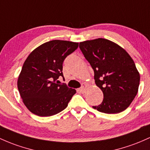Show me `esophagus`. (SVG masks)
<instances>
[{
  "mask_svg": "<svg viewBox=\"0 0 150 150\" xmlns=\"http://www.w3.org/2000/svg\"><path fill=\"white\" fill-rule=\"evenodd\" d=\"M87 87H88V85H87V84L83 83V85H82L81 88L79 89V91H80V93H85V90H86V89H87Z\"/></svg>",
  "mask_w": 150,
  "mask_h": 150,
  "instance_id": "obj_1",
  "label": "esophagus"
}]
</instances>
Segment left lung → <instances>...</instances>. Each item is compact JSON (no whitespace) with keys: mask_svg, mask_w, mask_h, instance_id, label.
<instances>
[{"mask_svg":"<svg viewBox=\"0 0 150 150\" xmlns=\"http://www.w3.org/2000/svg\"><path fill=\"white\" fill-rule=\"evenodd\" d=\"M79 47L93 67L95 84L104 96L103 103L93 108L107 114L126 110L137 94L140 80L130 55L119 45L105 38L83 41Z\"/></svg>","mask_w":150,"mask_h":150,"instance_id":"left-lung-1","label":"left lung"}]
</instances>
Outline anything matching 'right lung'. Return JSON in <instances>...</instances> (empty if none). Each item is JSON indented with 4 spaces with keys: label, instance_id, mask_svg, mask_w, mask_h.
<instances>
[{
    "label": "right lung",
    "instance_id": "1",
    "mask_svg": "<svg viewBox=\"0 0 150 150\" xmlns=\"http://www.w3.org/2000/svg\"><path fill=\"white\" fill-rule=\"evenodd\" d=\"M78 47V42L54 40L30 53L18 79V88L26 108L38 116L56 115L67 108L75 89L57 84L63 77L62 63Z\"/></svg>",
    "mask_w": 150,
    "mask_h": 150
}]
</instances>
